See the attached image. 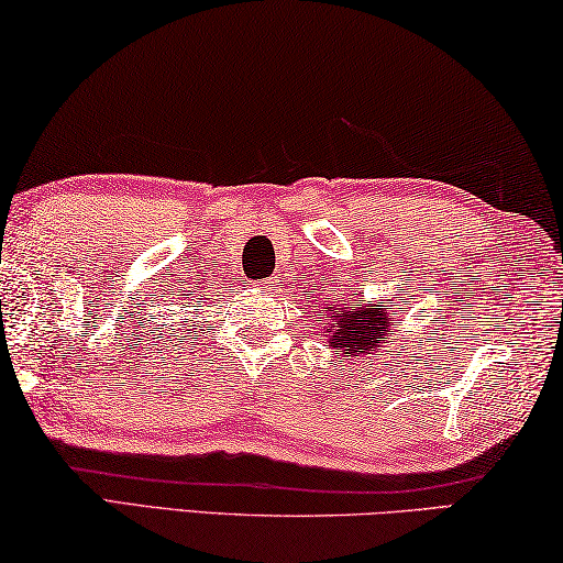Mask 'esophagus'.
<instances>
[{
	"instance_id": "34e87169",
	"label": "esophagus",
	"mask_w": 563,
	"mask_h": 563,
	"mask_svg": "<svg viewBox=\"0 0 563 563\" xmlns=\"http://www.w3.org/2000/svg\"><path fill=\"white\" fill-rule=\"evenodd\" d=\"M256 289L274 294V289H276V282H274V279H269V282H260V284H256Z\"/></svg>"
}]
</instances>
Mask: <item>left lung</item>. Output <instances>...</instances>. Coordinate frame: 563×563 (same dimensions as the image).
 I'll list each match as a JSON object with an SVG mask.
<instances>
[{
  "instance_id": "left-lung-1",
  "label": "left lung",
  "mask_w": 563,
  "mask_h": 563,
  "mask_svg": "<svg viewBox=\"0 0 563 563\" xmlns=\"http://www.w3.org/2000/svg\"><path fill=\"white\" fill-rule=\"evenodd\" d=\"M317 321L321 324V336L331 349H336L344 358L362 362L379 356L384 346H389V334L401 327V314L399 301H366L362 294V297L324 301L317 311Z\"/></svg>"
}]
</instances>
